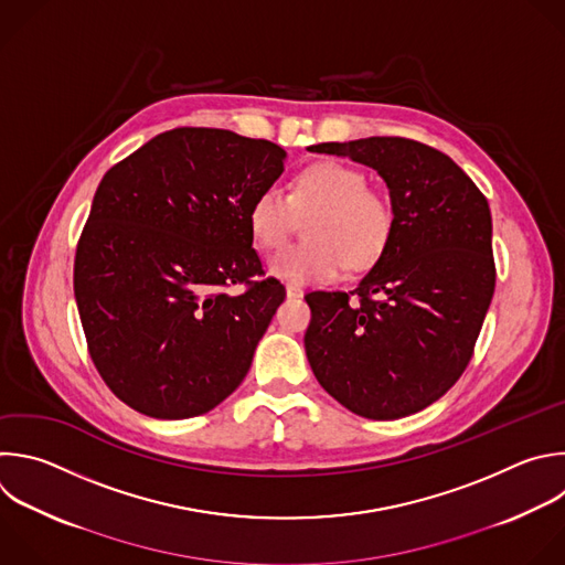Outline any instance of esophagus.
I'll return each mask as SVG.
<instances>
[{"label":"esophagus","mask_w":565,"mask_h":565,"mask_svg":"<svg viewBox=\"0 0 565 565\" xmlns=\"http://www.w3.org/2000/svg\"><path fill=\"white\" fill-rule=\"evenodd\" d=\"M286 295H288L290 299H299V297H303V288L288 284V286H286Z\"/></svg>","instance_id":"1"}]
</instances>
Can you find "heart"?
Returning <instances> with one entry per match:
<instances>
[{
	"instance_id": "heart-1",
	"label": "heart",
	"mask_w": 565,
	"mask_h": 565,
	"mask_svg": "<svg viewBox=\"0 0 565 565\" xmlns=\"http://www.w3.org/2000/svg\"><path fill=\"white\" fill-rule=\"evenodd\" d=\"M319 209L310 222L312 242L290 246L268 264L273 277L292 286L337 279L345 264L370 268L386 253L395 211L388 198L367 188V177L341 161H319L303 168L286 195L270 183L248 209V228L266 250L281 248L292 231L297 211Z\"/></svg>"
}]
</instances>
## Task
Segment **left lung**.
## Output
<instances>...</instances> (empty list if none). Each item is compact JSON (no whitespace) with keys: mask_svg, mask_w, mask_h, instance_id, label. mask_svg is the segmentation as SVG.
I'll return each instance as SVG.
<instances>
[{"mask_svg":"<svg viewBox=\"0 0 565 565\" xmlns=\"http://www.w3.org/2000/svg\"><path fill=\"white\" fill-rule=\"evenodd\" d=\"M308 150L377 170L395 211L386 253L352 292L306 295L310 367L350 413L408 417L444 397L472 356L497 279L488 200L448 154L415 139Z\"/></svg>","mask_w":565,"mask_h":565,"instance_id":"left-lung-1","label":"left lung"}]
</instances>
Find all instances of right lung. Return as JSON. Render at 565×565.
Here are the masks:
<instances>
[{"mask_svg": "<svg viewBox=\"0 0 565 565\" xmlns=\"http://www.w3.org/2000/svg\"><path fill=\"white\" fill-rule=\"evenodd\" d=\"M284 159L266 139L174 128L104 174L73 286L90 359L132 411L198 417L244 382L286 297L273 277L250 281L264 270L248 228Z\"/></svg>", "mask_w": 565, "mask_h": 565, "instance_id": "add662e5", "label": "right lung"}]
</instances>
